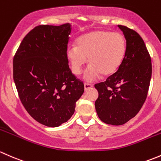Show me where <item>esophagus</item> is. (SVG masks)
I'll return each instance as SVG.
<instances>
[{"label": "esophagus", "mask_w": 161, "mask_h": 161, "mask_svg": "<svg viewBox=\"0 0 161 161\" xmlns=\"http://www.w3.org/2000/svg\"><path fill=\"white\" fill-rule=\"evenodd\" d=\"M92 87H93L92 84H88V83H84V90L85 91H87L88 89L92 88Z\"/></svg>", "instance_id": "1"}]
</instances>
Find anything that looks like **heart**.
I'll return each mask as SVG.
<instances>
[{
	"mask_svg": "<svg viewBox=\"0 0 161 161\" xmlns=\"http://www.w3.org/2000/svg\"><path fill=\"white\" fill-rule=\"evenodd\" d=\"M77 46L69 45L66 56L71 70L76 75L82 72L84 66L91 64L84 73L86 80L93 81L102 74L112 75L120 67L126 52V42L122 34L106 30H95L80 36Z\"/></svg>",
	"mask_w": 161,
	"mask_h": 161,
	"instance_id": "1",
	"label": "heart"
}]
</instances>
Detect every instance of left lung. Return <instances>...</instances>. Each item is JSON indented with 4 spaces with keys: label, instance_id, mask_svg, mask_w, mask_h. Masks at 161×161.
Returning a JSON list of instances; mask_svg holds the SVG:
<instances>
[{
    "label": "left lung",
    "instance_id": "1",
    "mask_svg": "<svg viewBox=\"0 0 161 161\" xmlns=\"http://www.w3.org/2000/svg\"><path fill=\"white\" fill-rule=\"evenodd\" d=\"M126 39V52L118 70L96 84L98 97L95 109L106 124L123 125L143 105L152 75L151 58L144 41L136 31L119 25Z\"/></svg>",
    "mask_w": 161,
    "mask_h": 161
}]
</instances>
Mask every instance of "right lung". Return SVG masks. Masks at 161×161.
I'll list each match as a JSON object with an SVG mask.
<instances>
[{"label":"right lung","mask_w":161,"mask_h":161,"mask_svg":"<svg viewBox=\"0 0 161 161\" xmlns=\"http://www.w3.org/2000/svg\"><path fill=\"white\" fill-rule=\"evenodd\" d=\"M71 28L42 25L25 36L13 59V78L21 104L49 127L67 122L84 92L66 56Z\"/></svg>","instance_id":"obj_1"}]
</instances>
